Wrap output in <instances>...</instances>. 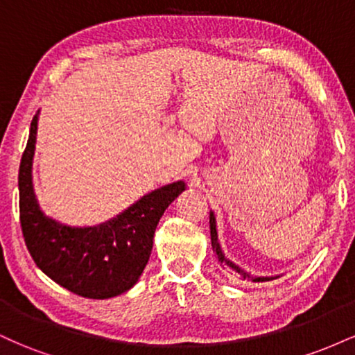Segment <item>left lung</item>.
<instances>
[{
    "instance_id": "obj_1",
    "label": "left lung",
    "mask_w": 355,
    "mask_h": 355,
    "mask_svg": "<svg viewBox=\"0 0 355 355\" xmlns=\"http://www.w3.org/2000/svg\"><path fill=\"white\" fill-rule=\"evenodd\" d=\"M210 239H211V248H214L215 255H217L220 266L225 268L227 272L232 275L239 277L242 280H252V282H268V280H275L279 277H282L284 274H277V275H254L250 272H247L245 268H242L239 263H235L234 260H230L229 257L225 255V252L222 250V245H220L218 240V230H217V218H215V214L210 210Z\"/></svg>"
}]
</instances>
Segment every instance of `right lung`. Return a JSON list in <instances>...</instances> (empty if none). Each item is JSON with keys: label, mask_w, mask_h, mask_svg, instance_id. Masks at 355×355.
Wrapping results in <instances>:
<instances>
[{"label": "right lung", "mask_w": 355, "mask_h": 355, "mask_svg": "<svg viewBox=\"0 0 355 355\" xmlns=\"http://www.w3.org/2000/svg\"><path fill=\"white\" fill-rule=\"evenodd\" d=\"M40 110L31 120L30 137L18 175L19 222L35 263L51 280L87 299L125 294L144 274L153 235L164 211L185 190L178 180L155 189L123 211L98 225H68L40 207L33 185Z\"/></svg>", "instance_id": "obj_1"}]
</instances>
